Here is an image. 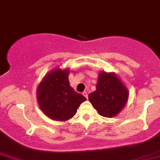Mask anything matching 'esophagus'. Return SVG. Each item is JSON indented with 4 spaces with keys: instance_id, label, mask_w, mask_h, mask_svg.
<instances>
[{
    "instance_id": "1",
    "label": "esophagus",
    "mask_w": 160,
    "mask_h": 160,
    "mask_svg": "<svg viewBox=\"0 0 160 160\" xmlns=\"http://www.w3.org/2000/svg\"><path fill=\"white\" fill-rule=\"evenodd\" d=\"M83 95H84V96L85 97V98H86L87 99H88V92L84 91V92H83Z\"/></svg>"
}]
</instances>
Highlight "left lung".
<instances>
[{"label":"left lung","instance_id":"obj_1","mask_svg":"<svg viewBox=\"0 0 160 160\" xmlns=\"http://www.w3.org/2000/svg\"><path fill=\"white\" fill-rule=\"evenodd\" d=\"M128 90L114 73L101 72L97 84L96 90L88 95L99 115L112 117L120 112L127 102Z\"/></svg>","mask_w":160,"mask_h":160}]
</instances>
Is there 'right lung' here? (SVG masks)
I'll list each match as a JSON object with an SVG mask.
<instances>
[{
  "label": "right lung",
  "instance_id": "1",
  "mask_svg": "<svg viewBox=\"0 0 160 160\" xmlns=\"http://www.w3.org/2000/svg\"><path fill=\"white\" fill-rule=\"evenodd\" d=\"M68 75V70H54L44 78L37 89L41 109L54 120L65 121L72 118L79 106L86 100L70 86Z\"/></svg>",
  "mask_w": 160,
  "mask_h": 160
}]
</instances>
